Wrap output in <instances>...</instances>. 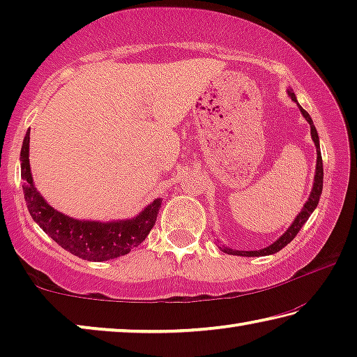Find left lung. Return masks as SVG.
<instances>
[{
    "label": "left lung",
    "instance_id": "1",
    "mask_svg": "<svg viewBox=\"0 0 357 357\" xmlns=\"http://www.w3.org/2000/svg\"><path fill=\"white\" fill-rule=\"evenodd\" d=\"M288 96H289V98H291V100L298 102V100H296V96L293 93V89H288ZM299 110L302 113V116H304L307 121H309L312 140H313V143H315V146H317V172H315V179H313V189L310 192L309 200H307L304 206H302V211L298 214V217H296L294 222L291 223V227H289L287 231L283 233L282 236L275 241L274 244H271V245L264 247V249H259V250H233V249H228V247H220V249L223 252H227L228 255L264 257V255H273V253H277L279 250H282L287 244L291 243V241L296 238V234L299 233V229L304 227V223L309 220L310 214L318 206L319 197H321V192H323V159H321V151H319V138H318V132L315 129V126H313V121L310 118V114L307 113L301 105H299Z\"/></svg>",
    "mask_w": 357,
    "mask_h": 357
}]
</instances>
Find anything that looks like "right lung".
<instances>
[{
    "label": "right lung",
    "mask_w": 357,
    "mask_h": 357,
    "mask_svg": "<svg viewBox=\"0 0 357 357\" xmlns=\"http://www.w3.org/2000/svg\"><path fill=\"white\" fill-rule=\"evenodd\" d=\"M23 193L29 214L56 244L78 258L88 261H107L128 253L140 245L153 229L160 198L148 204L134 219L119 222L77 220L53 209L34 187L29 168V130L23 140L22 153Z\"/></svg>",
    "instance_id": "right-lung-1"
}]
</instances>
